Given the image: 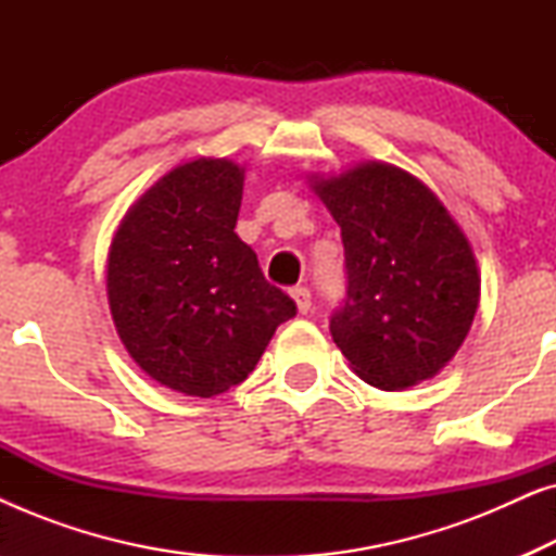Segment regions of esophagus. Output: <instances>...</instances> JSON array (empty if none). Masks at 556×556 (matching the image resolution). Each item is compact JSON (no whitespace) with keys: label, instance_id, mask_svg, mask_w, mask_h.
Here are the masks:
<instances>
[{"label":"esophagus","instance_id":"esophagus-1","mask_svg":"<svg viewBox=\"0 0 556 556\" xmlns=\"http://www.w3.org/2000/svg\"><path fill=\"white\" fill-rule=\"evenodd\" d=\"M291 299L295 301V308H299V314H308V311H311V291L306 286H295L291 291Z\"/></svg>","mask_w":556,"mask_h":556}]
</instances>
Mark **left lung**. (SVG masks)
I'll list each match as a JSON object with an SVG mask.
<instances>
[{
    "label": "left lung",
    "mask_w": 556,
    "mask_h": 556,
    "mask_svg": "<svg viewBox=\"0 0 556 556\" xmlns=\"http://www.w3.org/2000/svg\"><path fill=\"white\" fill-rule=\"evenodd\" d=\"M308 181L344 242L346 301L331 316L341 354L387 392L432 379L466 341L481 301L466 232L400 166L364 162Z\"/></svg>",
    "instance_id": "1"
}]
</instances>
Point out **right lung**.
I'll list each match as a JSON object with an SVG mask.
<instances>
[{"instance_id": "add662e5", "label": "right lung", "mask_w": 556, "mask_h": 556, "mask_svg": "<svg viewBox=\"0 0 556 556\" xmlns=\"http://www.w3.org/2000/svg\"><path fill=\"white\" fill-rule=\"evenodd\" d=\"M242 185L230 159L174 166L128 207L109 248L105 293L126 352L189 397L240 384L295 316L235 232Z\"/></svg>"}]
</instances>
